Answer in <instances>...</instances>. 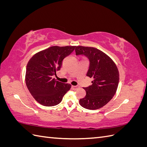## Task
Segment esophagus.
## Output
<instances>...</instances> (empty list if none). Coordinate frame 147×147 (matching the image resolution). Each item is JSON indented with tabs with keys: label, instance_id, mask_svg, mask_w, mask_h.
<instances>
[{
	"label": "esophagus",
	"instance_id": "obj_1",
	"mask_svg": "<svg viewBox=\"0 0 147 147\" xmlns=\"http://www.w3.org/2000/svg\"><path fill=\"white\" fill-rule=\"evenodd\" d=\"M72 88L74 89V90H77V89L79 88V86H72Z\"/></svg>",
	"mask_w": 147,
	"mask_h": 147
}]
</instances>
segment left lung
<instances>
[{
  "mask_svg": "<svg viewBox=\"0 0 147 147\" xmlns=\"http://www.w3.org/2000/svg\"><path fill=\"white\" fill-rule=\"evenodd\" d=\"M75 53L77 56H84L90 61L86 76L93 78L91 85L84 88L86 94L80 99V104L86 109H99L116 93L119 79L117 67L109 56L96 48L78 46Z\"/></svg>",
  "mask_w": 147,
  "mask_h": 147,
  "instance_id": "1",
  "label": "left lung"
}]
</instances>
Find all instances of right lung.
Segmentation results:
<instances>
[{"mask_svg": "<svg viewBox=\"0 0 147 147\" xmlns=\"http://www.w3.org/2000/svg\"><path fill=\"white\" fill-rule=\"evenodd\" d=\"M75 46H53L34 55L26 66V84L39 104L51 107L59 104L71 88L68 83L56 81L53 76L60 70L62 62Z\"/></svg>", "mask_w": 147, "mask_h": 147, "instance_id": "obj_1", "label": "right lung"}]
</instances>
